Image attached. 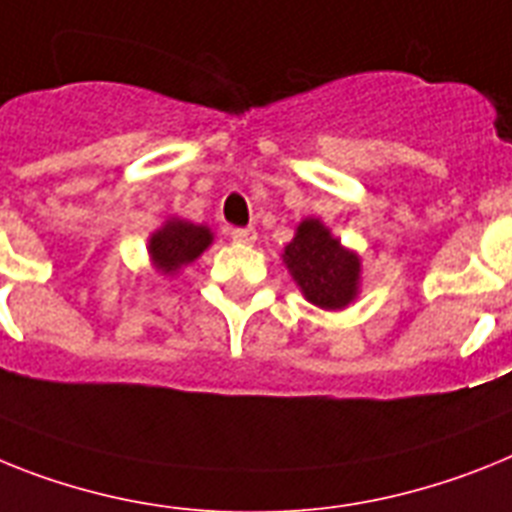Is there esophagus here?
Listing matches in <instances>:
<instances>
[{
	"mask_svg": "<svg viewBox=\"0 0 512 512\" xmlns=\"http://www.w3.org/2000/svg\"><path fill=\"white\" fill-rule=\"evenodd\" d=\"M231 239H234L236 244H255L257 231L252 229V226H247V229H231Z\"/></svg>",
	"mask_w": 512,
	"mask_h": 512,
	"instance_id": "esophagus-1",
	"label": "esophagus"
}]
</instances>
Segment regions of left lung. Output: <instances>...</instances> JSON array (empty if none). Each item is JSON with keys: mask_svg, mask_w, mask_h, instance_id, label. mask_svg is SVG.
<instances>
[{"mask_svg": "<svg viewBox=\"0 0 512 512\" xmlns=\"http://www.w3.org/2000/svg\"><path fill=\"white\" fill-rule=\"evenodd\" d=\"M283 263L304 299L322 309L349 307L359 294L362 260L343 247L320 218H304L286 249Z\"/></svg>", "mask_w": 512, "mask_h": 512, "instance_id": "1", "label": "left lung"}]
</instances>
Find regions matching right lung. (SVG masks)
Wrapping results in <instances>:
<instances>
[{
    "mask_svg": "<svg viewBox=\"0 0 512 512\" xmlns=\"http://www.w3.org/2000/svg\"><path fill=\"white\" fill-rule=\"evenodd\" d=\"M213 244V234L208 226L182 221V218H169L161 229L153 231L148 242L150 260L161 270L163 276H174L184 265L195 263L205 249Z\"/></svg>",
    "mask_w": 512,
    "mask_h": 512,
    "instance_id": "right-lung-1",
    "label": "right lung"
}]
</instances>
